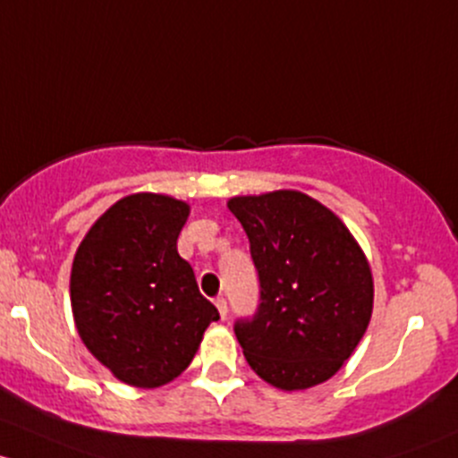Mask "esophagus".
<instances>
[{"mask_svg": "<svg viewBox=\"0 0 458 458\" xmlns=\"http://www.w3.org/2000/svg\"><path fill=\"white\" fill-rule=\"evenodd\" d=\"M216 309H218L220 318L227 319V313H229V309H227V300H225V298H216Z\"/></svg>", "mask_w": 458, "mask_h": 458, "instance_id": "1", "label": "esophagus"}]
</instances>
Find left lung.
I'll list each match as a JSON object with an SVG mask.
<instances>
[{"label": "left lung", "mask_w": 458, "mask_h": 458, "mask_svg": "<svg viewBox=\"0 0 458 458\" xmlns=\"http://www.w3.org/2000/svg\"><path fill=\"white\" fill-rule=\"evenodd\" d=\"M260 277L256 318L235 324L260 379L293 393L324 384L352 355L372 315V271L346 225L295 190L227 200Z\"/></svg>", "instance_id": "8db88e82"}]
</instances>
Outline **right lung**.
Segmentation results:
<instances>
[{
    "label": "right lung",
    "instance_id": "right-lung-1",
    "mask_svg": "<svg viewBox=\"0 0 458 458\" xmlns=\"http://www.w3.org/2000/svg\"><path fill=\"white\" fill-rule=\"evenodd\" d=\"M190 205L140 191L116 200L83 235L70 273L74 327L119 381L158 388L194 360L218 310L178 256Z\"/></svg>",
    "mask_w": 458,
    "mask_h": 458
}]
</instances>
